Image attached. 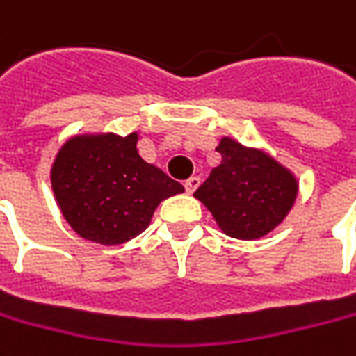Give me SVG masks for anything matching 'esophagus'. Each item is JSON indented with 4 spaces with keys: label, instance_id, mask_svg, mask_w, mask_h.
<instances>
[{
    "label": "esophagus",
    "instance_id": "obj_1",
    "mask_svg": "<svg viewBox=\"0 0 356 356\" xmlns=\"http://www.w3.org/2000/svg\"><path fill=\"white\" fill-rule=\"evenodd\" d=\"M184 186H186L188 194H192L196 188L200 186V178H198V176H192V178H188L186 182H184Z\"/></svg>",
    "mask_w": 356,
    "mask_h": 356
}]
</instances>
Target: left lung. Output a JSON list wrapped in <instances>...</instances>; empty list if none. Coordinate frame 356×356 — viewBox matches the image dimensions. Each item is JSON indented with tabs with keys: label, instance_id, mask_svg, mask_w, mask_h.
Instances as JSON below:
<instances>
[{
	"label": "left lung",
	"instance_id": "left-lung-1",
	"mask_svg": "<svg viewBox=\"0 0 356 356\" xmlns=\"http://www.w3.org/2000/svg\"><path fill=\"white\" fill-rule=\"evenodd\" d=\"M220 164L194 192L226 236L257 240L284 222L298 196V180L268 152L224 136Z\"/></svg>",
	"mask_w": 356,
	"mask_h": 356
}]
</instances>
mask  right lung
Masks as SVG:
<instances>
[{"instance_id": "obj_1", "label": "right lung", "mask_w": 356, "mask_h": 356, "mask_svg": "<svg viewBox=\"0 0 356 356\" xmlns=\"http://www.w3.org/2000/svg\"><path fill=\"white\" fill-rule=\"evenodd\" d=\"M49 180L65 222L106 246L142 234L158 204L184 192L138 154V132L72 136L56 154Z\"/></svg>"}]
</instances>
